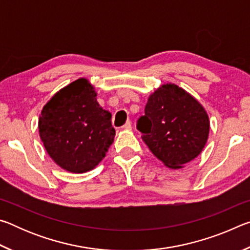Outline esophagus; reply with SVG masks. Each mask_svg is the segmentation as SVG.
Here are the masks:
<instances>
[{"label": "esophagus", "instance_id": "34e87169", "mask_svg": "<svg viewBox=\"0 0 250 250\" xmlns=\"http://www.w3.org/2000/svg\"><path fill=\"white\" fill-rule=\"evenodd\" d=\"M122 128L125 129V130H130L131 128H132V125H131V122L130 121H126L125 124V125L122 126Z\"/></svg>", "mask_w": 250, "mask_h": 250}]
</instances>
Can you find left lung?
I'll return each mask as SVG.
<instances>
[{
  "label": "left lung",
  "instance_id": "1",
  "mask_svg": "<svg viewBox=\"0 0 250 250\" xmlns=\"http://www.w3.org/2000/svg\"><path fill=\"white\" fill-rule=\"evenodd\" d=\"M137 129L164 166L181 168L204 149L209 120L194 97L174 83H167L149 97Z\"/></svg>",
  "mask_w": 250,
  "mask_h": 250
}]
</instances>
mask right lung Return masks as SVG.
Returning a JSON list of instances; mask_svg holds the SVG:
<instances>
[{"label":"right lung","instance_id":"obj_1","mask_svg":"<svg viewBox=\"0 0 250 250\" xmlns=\"http://www.w3.org/2000/svg\"><path fill=\"white\" fill-rule=\"evenodd\" d=\"M96 97L90 83L80 78L55 94L42 110L40 137L54 162L68 172L96 167L115 139L111 113Z\"/></svg>","mask_w":250,"mask_h":250}]
</instances>
